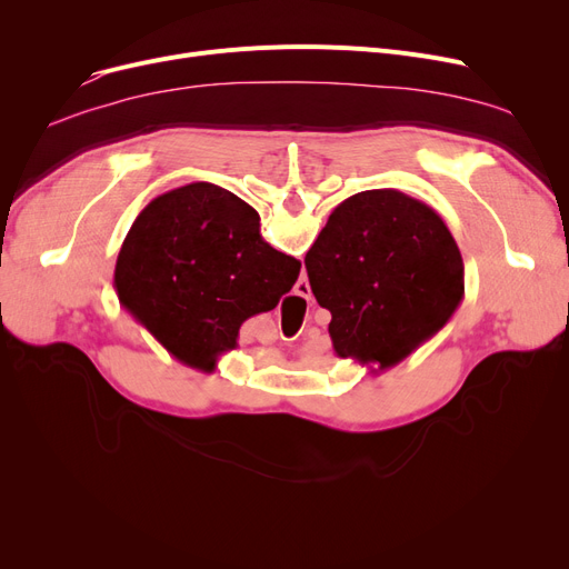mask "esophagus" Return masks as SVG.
Segmentation results:
<instances>
[{
    "label": "esophagus",
    "instance_id": "1",
    "mask_svg": "<svg viewBox=\"0 0 569 569\" xmlns=\"http://www.w3.org/2000/svg\"><path fill=\"white\" fill-rule=\"evenodd\" d=\"M297 292L309 297V283H307V281H300V283H297Z\"/></svg>",
    "mask_w": 569,
    "mask_h": 569
}]
</instances>
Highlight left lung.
<instances>
[{"mask_svg":"<svg viewBox=\"0 0 569 569\" xmlns=\"http://www.w3.org/2000/svg\"><path fill=\"white\" fill-rule=\"evenodd\" d=\"M339 357L390 369L438 335L463 297V258L436 209L397 189L346 198L305 258Z\"/></svg>","mask_w":569,"mask_h":569,"instance_id":"obj_1","label":"left lung"}]
</instances>
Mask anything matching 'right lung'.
Wrapping results in <instances>:
<instances>
[{"instance_id":"obj_1","label":"right lung","mask_w":569,"mask_h":569,"mask_svg":"<svg viewBox=\"0 0 569 569\" xmlns=\"http://www.w3.org/2000/svg\"><path fill=\"white\" fill-rule=\"evenodd\" d=\"M302 262L269 247L260 217L234 193L193 182L149 202L117 258L133 316L179 362L212 371L242 322L272 311Z\"/></svg>"}]
</instances>
